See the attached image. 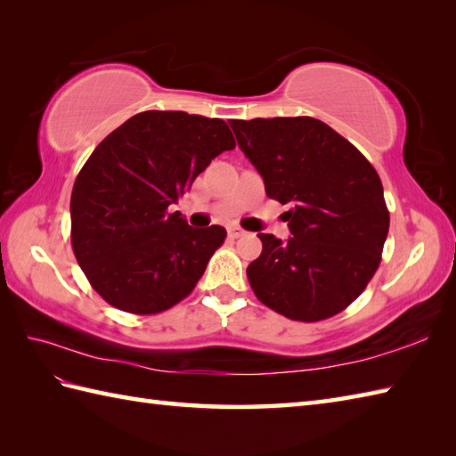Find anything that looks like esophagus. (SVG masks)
<instances>
[{
	"label": "esophagus",
	"instance_id": "obj_1",
	"mask_svg": "<svg viewBox=\"0 0 456 456\" xmlns=\"http://www.w3.org/2000/svg\"><path fill=\"white\" fill-rule=\"evenodd\" d=\"M244 234H246L244 228H240V226H228V236H230V238H241Z\"/></svg>",
	"mask_w": 456,
	"mask_h": 456
}]
</instances>
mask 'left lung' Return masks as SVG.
<instances>
[{
    "mask_svg": "<svg viewBox=\"0 0 456 456\" xmlns=\"http://www.w3.org/2000/svg\"><path fill=\"white\" fill-rule=\"evenodd\" d=\"M238 146L265 183L290 238L257 234L248 279L263 305L298 322L336 316L355 300L388 236L380 177L361 151L312 117L230 120Z\"/></svg>",
    "mask_w": 456,
    "mask_h": 456,
    "instance_id": "left-lung-1",
    "label": "left lung"
}]
</instances>
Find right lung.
<instances>
[{
  "mask_svg": "<svg viewBox=\"0 0 456 456\" xmlns=\"http://www.w3.org/2000/svg\"><path fill=\"white\" fill-rule=\"evenodd\" d=\"M232 148L224 120L144 110L94 150L69 200L72 248L110 306L142 316L191 295L226 230L191 228L169 207Z\"/></svg>",
  "mask_w": 456,
  "mask_h": 456,
  "instance_id": "add662e5",
  "label": "right lung"
}]
</instances>
